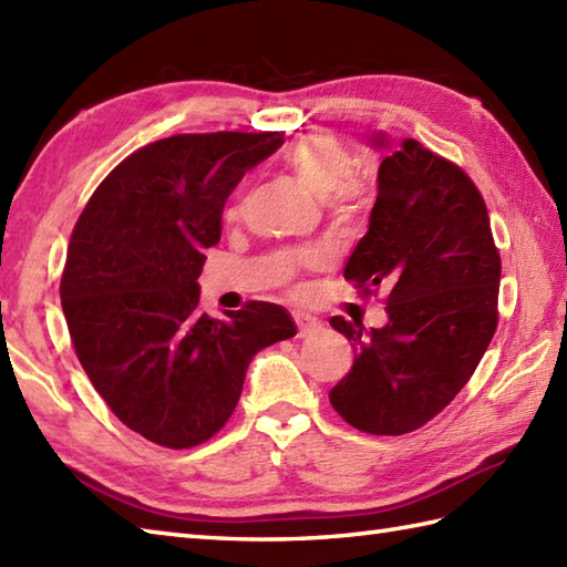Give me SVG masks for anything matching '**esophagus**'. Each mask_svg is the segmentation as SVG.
<instances>
[{
  "mask_svg": "<svg viewBox=\"0 0 567 567\" xmlns=\"http://www.w3.org/2000/svg\"><path fill=\"white\" fill-rule=\"evenodd\" d=\"M295 323H297L299 339H307V336L321 331V321H317L315 317H309V315H295Z\"/></svg>",
  "mask_w": 567,
  "mask_h": 567,
  "instance_id": "1",
  "label": "esophagus"
}]
</instances>
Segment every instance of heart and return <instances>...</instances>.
<instances>
[{"label": "heart", "instance_id": "1", "mask_svg": "<svg viewBox=\"0 0 567 567\" xmlns=\"http://www.w3.org/2000/svg\"><path fill=\"white\" fill-rule=\"evenodd\" d=\"M285 163L311 195L328 199L331 207L343 209L348 199V179L355 171V158L343 143L327 134H311L287 151Z\"/></svg>", "mask_w": 567, "mask_h": 567}]
</instances>
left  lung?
<instances>
[{
    "instance_id": "obj_1",
    "label": "left lung",
    "mask_w": 567,
    "mask_h": 567,
    "mask_svg": "<svg viewBox=\"0 0 567 567\" xmlns=\"http://www.w3.org/2000/svg\"><path fill=\"white\" fill-rule=\"evenodd\" d=\"M372 143L388 148L384 134ZM343 277L365 292L388 287L390 319L368 333L360 321L331 319L355 351L331 406L375 436L424 426L465 388L497 331L502 260L473 179L404 138L380 163L368 234Z\"/></svg>"
}]
</instances>
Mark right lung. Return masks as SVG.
<instances>
[{
    "label": "right lung",
    "instance_id": "add662e5",
    "mask_svg": "<svg viewBox=\"0 0 567 567\" xmlns=\"http://www.w3.org/2000/svg\"><path fill=\"white\" fill-rule=\"evenodd\" d=\"M282 143L280 131L148 143L102 179L72 228L60 280L72 346L118 421L165 449L212 439L252 355L297 333L270 302L204 315L197 282L228 195Z\"/></svg>",
    "mask_w": 567,
    "mask_h": 567
}]
</instances>
